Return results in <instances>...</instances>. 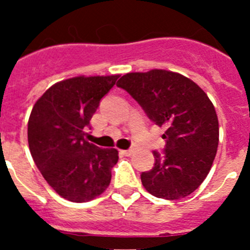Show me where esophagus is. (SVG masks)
Here are the masks:
<instances>
[{
    "label": "esophagus",
    "mask_w": 250,
    "mask_h": 250,
    "mask_svg": "<svg viewBox=\"0 0 250 250\" xmlns=\"http://www.w3.org/2000/svg\"><path fill=\"white\" fill-rule=\"evenodd\" d=\"M120 152L123 154V155L125 156H130L132 154V150L129 149V150H120Z\"/></svg>",
    "instance_id": "1"
}]
</instances>
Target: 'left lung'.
<instances>
[{"label":"left lung","instance_id":"1","mask_svg":"<svg viewBox=\"0 0 250 250\" xmlns=\"http://www.w3.org/2000/svg\"><path fill=\"white\" fill-rule=\"evenodd\" d=\"M116 85L165 127L164 151H152L154 167L141 173L145 189L167 200L190 195L210 171L219 143L218 116L208 95L190 79L167 70L130 72Z\"/></svg>","mask_w":250,"mask_h":250}]
</instances>
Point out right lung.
Wrapping results in <instances>:
<instances>
[{
  "label": "right lung",
  "instance_id": "obj_1",
  "mask_svg": "<svg viewBox=\"0 0 250 250\" xmlns=\"http://www.w3.org/2000/svg\"><path fill=\"white\" fill-rule=\"evenodd\" d=\"M119 75L77 76L52 85L28 119L31 155L46 182L65 199L85 203L107 189L118 150L85 140V131Z\"/></svg>",
  "mask_w": 250,
  "mask_h": 250
}]
</instances>
